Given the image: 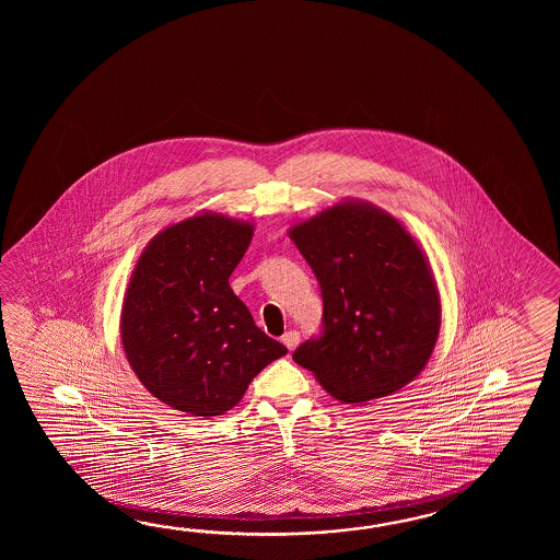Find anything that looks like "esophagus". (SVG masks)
<instances>
[{"instance_id": "1", "label": "esophagus", "mask_w": 560, "mask_h": 560, "mask_svg": "<svg viewBox=\"0 0 560 560\" xmlns=\"http://www.w3.org/2000/svg\"><path fill=\"white\" fill-rule=\"evenodd\" d=\"M282 342H284L288 350H294L298 342H300V334H298L296 330H288V332L282 336Z\"/></svg>"}]
</instances>
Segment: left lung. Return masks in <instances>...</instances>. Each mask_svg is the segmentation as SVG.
I'll list each match as a JSON object with an SVG mask.
<instances>
[{
  "mask_svg": "<svg viewBox=\"0 0 560 560\" xmlns=\"http://www.w3.org/2000/svg\"><path fill=\"white\" fill-rule=\"evenodd\" d=\"M320 284L322 334L294 350L326 393L357 405L400 390L432 357L441 294L429 258L394 215L346 198L290 228Z\"/></svg>",
  "mask_w": 560,
  "mask_h": 560,
  "instance_id": "1",
  "label": "left lung"
}]
</instances>
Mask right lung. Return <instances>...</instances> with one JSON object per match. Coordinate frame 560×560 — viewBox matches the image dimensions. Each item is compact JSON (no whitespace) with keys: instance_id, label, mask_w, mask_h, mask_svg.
Segmentation results:
<instances>
[{"instance_id":"right-lung-1","label":"right lung","mask_w":560,"mask_h":560,"mask_svg":"<svg viewBox=\"0 0 560 560\" xmlns=\"http://www.w3.org/2000/svg\"><path fill=\"white\" fill-rule=\"evenodd\" d=\"M254 224L202 212L158 232L131 272L119 334L145 390L191 417H220L288 348L254 324L228 278Z\"/></svg>"}]
</instances>
